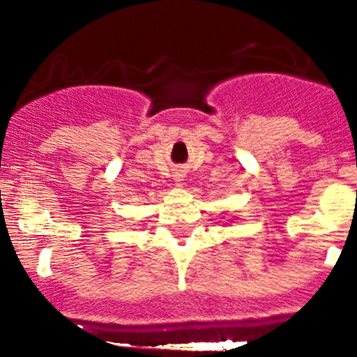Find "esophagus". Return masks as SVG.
<instances>
[{
  "label": "esophagus",
  "instance_id": "34e87169",
  "mask_svg": "<svg viewBox=\"0 0 357 357\" xmlns=\"http://www.w3.org/2000/svg\"><path fill=\"white\" fill-rule=\"evenodd\" d=\"M183 178H185V174H183V172H176V174H174V181L176 183H181Z\"/></svg>",
  "mask_w": 357,
  "mask_h": 357
}]
</instances>
